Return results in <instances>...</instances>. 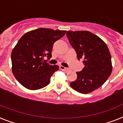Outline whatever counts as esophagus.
Returning <instances> with one entry per match:
<instances>
[{
    "label": "esophagus",
    "instance_id": "obj_1",
    "mask_svg": "<svg viewBox=\"0 0 123 123\" xmlns=\"http://www.w3.org/2000/svg\"><path fill=\"white\" fill-rule=\"evenodd\" d=\"M60 69H61L62 70H63V71H65V72H67V71H68V68H67L66 67H64L63 66H60Z\"/></svg>",
    "mask_w": 123,
    "mask_h": 123
}]
</instances>
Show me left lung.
I'll return each mask as SVG.
<instances>
[{
	"label": "left lung",
	"instance_id": "1",
	"mask_svg": "<svg viewBox=\"0 0 123 123\" xmlns=\"http://www.w3.org/2000/svg\"><path fill=\"white\" fill-rule=\"evenodd\" d=\"M67 36L78 60H83L85 66L77 72V78L71 82V87L82 94L93 92L105 83L112 72L109 49L100 37L89 31H68Z\"/></svg>",
	"mask_w": 123,
	"mask_h": 123
}]
</instances>
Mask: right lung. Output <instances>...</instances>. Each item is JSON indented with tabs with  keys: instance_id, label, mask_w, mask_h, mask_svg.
I'll return each instance as SVG.
<instances>
[{
	"instance_id": "add662e5",
	"label": "right lung",
	"mask_w": 123,
	"mask_h": 123,
	"mask_svg": "<svg viewBox=\"0 0 123 123\" xmlns=\"http://www.w3.org/2000/svg\"><path fill=\"white\" fill-rule=\"evenodd\" d=\"M66 31L39 28L26 32L19 39L11 53L12 70L19 82L29 90L48 86L50 78L58 70L44 60L51 57L53 44L65 34Z\"/></svg>"
}]
</instances>
